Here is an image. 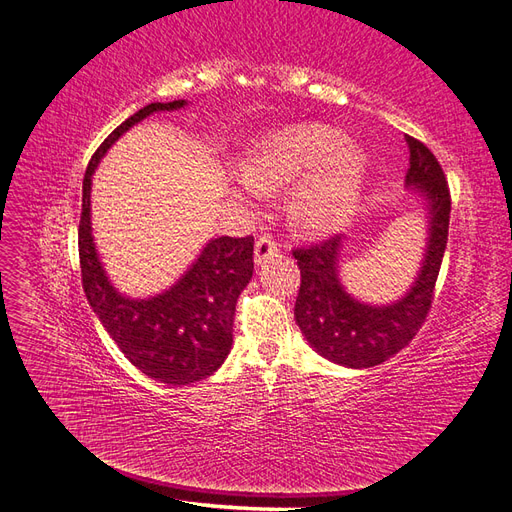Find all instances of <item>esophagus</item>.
<instances>
[{
	"label": "esophagus",
	"instance_id": "34e87169",
	"mask_svg": "<svg viewBox=\"0 0 512 512\" xmlns=\"http://www.w3.org/2000/svg\"><path fill=\"white\" fill-rule=\"evenodd\" d=\"M277 252H280V245H277V241L273 237H260L254 245V262L258 267L265 265V262H269L273 256H277Z\"/></svg>",
	"mask_w": 512,
	"mask_h": 512
}]
</instances>
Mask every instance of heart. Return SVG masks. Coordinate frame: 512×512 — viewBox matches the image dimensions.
Wrapping results in <instances>:
<instances>
[{"label": "heart", "mask_w": 512, "mask_h": 512, "mask_svg": "<svg viewBox=\"0 0 512 512\" xmlns=\"http://www.w3.org/2000/svg\"><path fill=\"white\" fill-rule=\"evenodd\" d=\"M305 174L290 200L294 222L309 232L342 228L359 205L367 177V156L361 147L320 123L284 128L262 141L245 160L237 192L258 196Z\"/></svg>", "instance_id": "b5f03b06"}]
</instances>
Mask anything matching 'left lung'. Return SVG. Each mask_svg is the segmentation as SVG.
I'll return each instance as SVG.
<instances>
[{
	"label": "left lung",
	"mask_w": 512,
	"mask_h": 512,
	"mask_svg": "<svg viewBox=\"0 0 512 512\" xmlns=\"http://www.w3.org/2000/svg\"><path fill=\"white\" fill-rule=\"evenodd\" d=\"M410 168L406 188L425 209L427 239L414 282L397 301L374 305L356 299L344 288L339 262L346 237L294 250L301 269V290L294 303L307 344L331 363L367 369L384 363L406 348L421 329L431 307L442 256L448 239L451 194L436 156L412 136H406Z\"/></svg>",
	"instance_id": "1"
}]
</instances>
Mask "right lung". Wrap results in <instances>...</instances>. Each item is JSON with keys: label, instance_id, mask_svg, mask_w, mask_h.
Wrapping results in <instances>:
<instances>
[{"label": "right lung", "instance_id": "right-lung-1", "mask_svg": "<svg viewBox=\"0 0 512 512\" xmlns=\"http://www.w3.org/2000/svg\"><path fill=\"white\" fill-rule=\"evenodd\" d=\"M188 100L151 102L108 134L83 179L79 256L85 297L126 359L164 384H192L218 371L232 348V316L254 273V237L209 239L179 280L151 297L123 294L108 277L91 228V177L119 138L153 113Z\"/></svg>", "mask_w": 512, "mask_h": 512}]
</instances>
